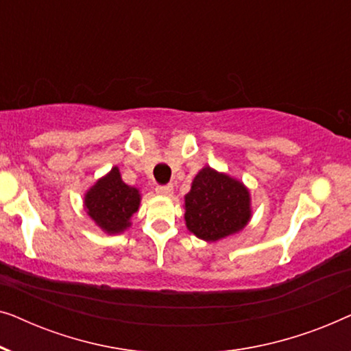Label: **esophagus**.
<instances>
[{
    "label": "esophagus",
    "instance_id": "1",
    "mask_svg": "<svg viewBox=\"0 0 351 351\" xmlns=\"http://www.w3.org/2000/svg\"><path fill=\"white\" fill-rule=\"evenodd\" d=\"M155 191L158 195H161V196H169V195H172V191H174V189H172V185H158L156 189H155Z\"/></svg>",
    "mask_w": 351,
    "mask_h": 351
}]
</instances>
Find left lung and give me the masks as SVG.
I'll list each match as a JSON object with an SVG mask.
<instances>
[{
  "instance_id": "left-lung-1",
  "label": "left lung",
  "mask_w": 351,
  "mask_h": 351,
  "mask_svg": "<svg viewBox=\"0 0 351 351\" xmlns=\"http://www.w3.org/2000/svg\"><path fill=\"white\" fill-rule=\"evenodd\" d=\"M184 209L189 232L209 243L239 233L252 217L247 186L209 166L195 176Z\"/></svg>"
}]
</instances>
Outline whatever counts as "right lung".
<instances>
[{"label":"right lung","mask_w":351,"mask_h":351,"mask_svg":"<svg viewBox=\"0 0 351 351\" xmlns=\"http://www.w3.org/2000/svg\"><path fill=\"white\" fill-rule=\"evenodd\" d=\"M141 191L124 184L118 166L84 193V210L102 232L118 234L131 227V217L141 206Z\"/></svg>","instance_id":"right-lung-1"}]
</instances>
